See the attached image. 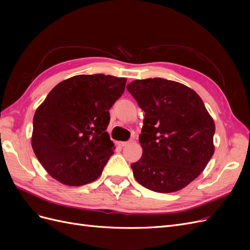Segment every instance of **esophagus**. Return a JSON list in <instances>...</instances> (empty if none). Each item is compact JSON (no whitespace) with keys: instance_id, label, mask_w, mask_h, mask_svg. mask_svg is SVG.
Listing matches in <instances>:
<instances>
[{"instance_id":"1","label":"esophagus","mask_w":250,"mask_h":250,"mask_svg":"<svg viewBox=\"0 0 250 250\" xmlns=\"http://www.w3.org/2000/svg\"><path fill=\"white\" fill-rule=\"evenodd\" d=\"M130 143H131V141H128V142H119L118 145H119L120 147H125V146H127V145H129Z\"/></svg>"}]
</instances>
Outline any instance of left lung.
Segmentation results:
<instances>
[{"instance_id": "left-lung-1", "label": "left lung", "mask_w": 250, "mask_h": 250, "mask_svg": "<svg viewBox=\"0 0 250 250\" xmlns=\"http://www.w3.org/2000/svg\"><path fill=\"white\" fill-rule=\"evenodd\" d=\"M126 88L145 111L139 137L143 155L131 164L134 178L157 193L181 190L214 154L213 118L198 94L179 82L149 78Z\"/></svg>"}]
</instances>
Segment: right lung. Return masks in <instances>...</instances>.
Here are the masks:
<instances>
[{
    "mask_svg": "<svg viewBox=\"0 0 250 250\" xmlns=\"http://www.w3.org/2000/svg\"><path fill=\"white\" fill-rule=\"evenodd\" d=\"M126 81L104 74L77 75L58 83L37 107L31 144L53 178L78 187L101 175L115 150L106 132L108 110Z\"/></svg>",
    "mask_w": 250,
    "mask_h": 250,
    "instance_id": "obj_1",
    "label": "right lung"
}]
</instances>
